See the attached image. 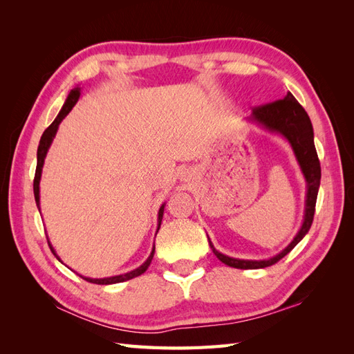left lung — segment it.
Returning <instances> with one entry per match:
<instances>
[{
    "mask_svg": "<svg viewBox=\"0 0 354 354\" xmlns=\"http://www.w3.org/2000/svg\"><path fill=\"white\" fill-rule=\"evenodd\" d=\"M248 121L259 124L264 130L269 133H274L282 136L285 140L291 145L297 162L301 168V173L307 183L306 192V207H304V220L301 227H299L295 238L291 241L285 250L279 254H276L267 260H242L233 259V257L224 255L214 248L212 242L208 238L209 246L212 252L216 254L217 259L234 269H264L291 252L294 246L301 241L307 232L312 227L313 217H315V207L317 199V192L320 186V162L315 147V136H313V125L304 108L299 104L291 93L285 95V99L267 103L259 108H254Z\"/></svg>",
    "mask_w": 354,
    "mask_h": 354,
    "instance_id": "left-lung-1",
    "label": "left lung"
}]
</instances>
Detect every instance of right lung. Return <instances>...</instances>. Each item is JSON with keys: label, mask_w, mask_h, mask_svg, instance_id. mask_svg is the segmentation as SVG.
<instances>
[{"label": "right lung", "mask_w": 354, "mask_h": 354, "mask_svg": "<svg viewBox=\"0 0 354 354\" xmlns=\"http://www.w3.org/2000/svg\"><path fill=\"white\" fill-rule=\"evenodd\" d=\"M80 94H81V88L80 87H75L73 90H71V93L68 94V99L65 102V104H63V108L60 109L59 115L55 121H53V124L47 128V130L44 131V134L41 136V140H39V146H38V152H37V171H35V178H34V195H35V202H37V207L38 209L39 208V181H41V174H42V167H44V159L47 156V152L48 149L53 143V138L56 137V133H57V128L60 125V122L65 120V116L72 111V108L75 104H77L78 99H80ZM164 208H165V203H162L159 208V212H158V229H156V233L160 227V221H162V216H164ZM48 239V238H47ZM48 245H50V250L51 252L55 254L56 259L62 263L60 257L56 254L55 248H53L50 241H48ZM153 254H155V245L152 248V252L151 255L147 257V260L140 266L137 267V269L128 272V273H124V274H118V276H111V277H103V279H93V277H85L82 274H80L82 279H85L87 282H91V283H97V285H111V283H120V282H125V281H130L133 279V277H137L140 276L142 273H145L147 270V267L151 266L152 263V259H153Z\"/></svg>", "instance_id": "obj_1"}]
</instances>
